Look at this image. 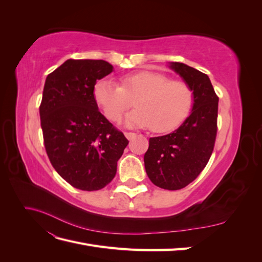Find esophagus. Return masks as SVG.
Masks as SVG:
<instances>
[{"label":"esophagus","instance_id":"34e87169","mask_svg":"<svg viewBox=\"0 0 262 262\" xmlns=\"http://www.w3.org/2000/svg\"><path fill=\"white\" fill-rule=\"evenodd\" d=\"M124 136H125V138L128 139V140H133L134 138L137 137V134L134 133V132H124Z\"/></svg>","mask_w":262,"mask_h":262}]
</instances>
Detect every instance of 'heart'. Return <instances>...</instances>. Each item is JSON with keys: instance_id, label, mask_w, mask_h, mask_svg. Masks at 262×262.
<instances>
[{"instance_id": "heart-1", "label": "heart", "mask_w": 262, "mask_h": 262, "mask_svg": "<svg viewBox=\"0 0 262 262\" xmlns=\"http://www.w3.org/2000/svg\"><path fill=\"white\" fill-rule=\"evenodd\" d=\"M93 97L105 116L119 121L136 99L137 109L124 118L129 128L150 125L156 132H167L185 120L193 104V93L185 82L167 75L141 71L121 77V85L101 78L93 87Z\"/></svg>"}]
</instances>
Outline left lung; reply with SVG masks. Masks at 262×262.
Segmentation results:
<instances>
[{
	"label": "left lung",
	"instance_id": "1",
	"mask_svg": "<svg viewBox=\"0 0 262 262\" xmlns=\"http://www.w3.org/2000/svg\"><path fill=\"white\" fill-rule=\"evenodd\" d=\"M169 68L191 89L192 109L177 130L149 138L144 166L155 186L179 190L200 175L212 155L217 131L219 97L207 74L180 62H170Z\"/></svg>",
	"mask_w": 262,
	"mask_h": 262
}]
</instances>
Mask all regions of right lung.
<instances>
[{
    "instance_id": "obj_1",
    "label": "right lung",
    "mask_w": 262,
    "mask_h": 262,
    "mask_svg": "<svg viewBox=\"0 0 262 262\" xmlns=\"http://www.w3.org/2000/svg\"><path fill=\"white\" fill-rule=\"evenodd\" d=\"M114 71L104 60H67L46 78L39 108L46 152L59 175L85 191L114 179L129 141L93 97L96 81Z\"/></svg>"
}]
</instances>
